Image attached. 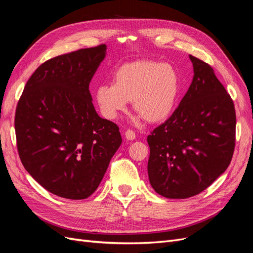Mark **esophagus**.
Instances as JSON below:
<instances>
[{"instance_id":"34e87169","label":"esophagus","mask_w":253,"mask_h":253,"mask_svg":"<svg viewBox=\"0 0 253 253\" xmlns=\"http://www.w3.org/2000/svg\"><path fill=\"white\" fill-rule=\"evenodd\" d=\"M125 135H126V138L128 139V140H133V139H135V137H136L135 132L133 131V129H129V128L126 129Z\"/></svg>"}]
</instances>
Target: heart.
Wrapping results in <instances>:
<instances>
[{
	"label": "heart",
	"mask_w": 253,
	"mask_h": 253,
	"mask_svg": "<svg viewBox=\"0 0 253 253\" xmlns=\"http://www.w3.org/2000/svg\"><path fill=\"white\" fill-rule=\"evenodd\" d=\"M179 88V76L172 65L141 60L121 65L114 74L113 83L97 87L96 100L108 119L116 118L132 100L134 112L144 121L155 124L171 114Z\"/></svg>",
	"instance_id": "obj_1"
}]
</instances>
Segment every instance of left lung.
I'll return each mask as SVG.
<instances>
[{
    "instance_id": "8db88e82",
    "label": "left lung",
    "mask_w": 253,
    "mask_h": 253,
    "mask_svg": "<svg viewBox=\"0 0 253 253\" xmlns=\"http://www.w3.org/2000/svg\"><path fill=\"white\" fill-rule=\"evenodd\" d=\"M190 60L194 76L188 91L148 136L150 183L167 198L203 192L226 171L235 147L233 100L208 63Z\"/></svg>"
}]
</instances>
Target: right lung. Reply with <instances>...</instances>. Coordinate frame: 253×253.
Segmentation results:
<instances>
[{
    "label": "right lung",
    "instance_id": "add662e5",
    "mask_svg": "<svg viewBox=\"0 0 253 253\" xmlns=\"http://www.w3.org/2000/svg\"><path fill=\"white\" fill-rule=\"evenodd\" d=\"M105 51L101 44L45 61L17 105L23 166L44 189L68 200L95 192L122 142L118 126L99 117L88 88Z\"/></svg>",
    "mask_w": 253,
    "mask_h": 253
}]
</instances>
